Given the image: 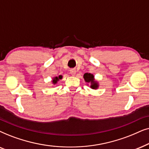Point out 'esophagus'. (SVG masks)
<instances>
[{"mask_svg":"<svg viewBox=\"0 0 149 149\" xmlns=\"http://www.w3.org/2000/svg\"><path fill=\"white\" fill-rule=\"evenodd\" d=\"M70 73L72 76H75L76 73V71L75 70V69H71V70H70Z\"/></svg>","mask_w":149,"mask_h":149,"instance_id":"34e87169","label":"esophagus"}]
</instances>
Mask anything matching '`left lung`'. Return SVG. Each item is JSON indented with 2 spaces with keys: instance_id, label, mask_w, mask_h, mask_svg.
Wrapping results in <instances>:
<instances>
[{
  "instance_id": "1",
  "label": "left lung",
  "mask_w": 149,
  "mask_h": 149,
  "mask_svg": "<svg viewBox=\"0 0 149 149\" xmlns=\"http://www.w3.org/2000/svg\"><path fill=\"white\" fill-rule=\"evenodd\" d=\"M84 79L85 82L87 83H90L91 88L93 89H97L99 87L98 82L95 80L94 76L90 73H86L84 74Z\"/></svg>"
}]
</instances>
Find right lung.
Returning <instances> with one entry per match:
<instances>
[{
    "instance_id": "obj_1",
    "label": "right lung",
    "mask_w": 149,
    "mask_h": 149,
    "mask_svg": "<svg viewBox=\"0 0 149 149\" xmlns=\"http://www.w3.org/2000/svg\"><path fill=\"white\" fill-rule=\"evenodd\" d=\"M62 78H63L62 76H59L58 77H54V78H53V80L52 82V83L54 84H56L57 82H58L59 80H61V79H62Z\"/></svg>"
}]
</instances>
